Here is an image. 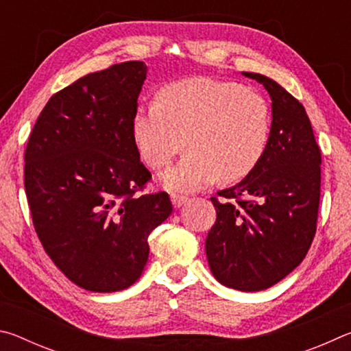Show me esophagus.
<instances>
[{"instance_id": "obj_1", "label": "esophagus", "mask_w": 351, "mask_h": 351, "mask_svg": "<svg viewBox=\"0 0 351 351\" xmlns=\"http://www.w3.org/2000/svg\"><path fill=\"white\" fill-rule=\"evenodd\" d=\"M187 201H189V197H184V195H176V193L171 195V203H173L175 207H181L186 204Z\"/></svg>"}]
</instances>
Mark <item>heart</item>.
Segmentation results:
<instances>
[{
    "instance_id": "obj_1",
    "label": "heart",
    "mask_w": 351,
    "mask_h": 351,
    "mask_svg": "<svg viewBox=\"0 0 351 351\" xmlns=\"http://www.w3.org/2000/svg\"><path fill=\"white\" fill-rule=\"evenodd\" d=\"M132 136L154 170L167 165L184 141L187 154L161 182L171 192H192L217 178L240 181L257 167L269 144L271 111L239 83L189 77L164 85L156 102L136 106Z\"/></svg>"
}]
</instances>
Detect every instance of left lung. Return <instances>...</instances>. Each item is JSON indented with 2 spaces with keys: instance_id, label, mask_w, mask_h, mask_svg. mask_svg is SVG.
I'll return each instance as SVG.
<instances>
[{
  "instance_id": "obj_1",
  "label": "left lung",
  "mask_w": 351,
  "mask_h": 351,
  "mask_svg": "<svg viewBox=\"0 0 351 351\" xmlns=\"http://www.w3.org/2000/svg\"><path fill=\"white\" fill-rule=\"evenodd\" d=\"M272 100L269 144L251 173L212 197L217 221L206 239L213 277L239 291L272 287L305 258L320 199V148L299 100L269 77L243 73Z\"/></svg>"
}]
</instances>
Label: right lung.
<instances>
[{
	"label": "right lung",
	"mask_w": 351,
	"mask_h": 351,
	"mask_svg": "<svg viewBox=\"0 0 351 351\" xmlns=\"http://www.w3.org/2000/svg\"><path fill=\"white\" fill-rule=\"evenodd\" d=\"M144 62L112 64L56 93L29 136L25 189L46 254L71 282L114 293L138 280L148 235L173 210L169 193H141L132 119Z\"/></svg>",
	"instance_id": "add662e5"
}]
</instances>
